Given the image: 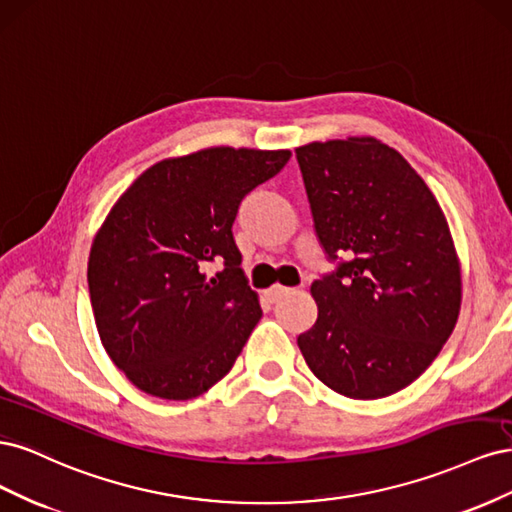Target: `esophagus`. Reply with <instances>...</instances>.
<instances>
[{"instance_id":"34e87169","label":"esophagus","mask_w":512,"mask_h":512,"mask_svg":"<svg viewBox=\"0 0 512 512\" xmlns=\"http://www.w3.org/2000/svg\"><path fill=\"white\" fill-rule=\"evenodd\" d=\"M290 292H292V288L275 284V286H271V288L267 290V299H269L271 303H275V301H280L282 297H286V294H290Z\"/></svg>"}]
</instances>
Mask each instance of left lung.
Wrapping results in <instances>:
<instances>
[{"label": "left lung", "mask_w": 512, "mask_h": 512, "mask_svg": "<svg viewBox=\"0 0 512 512\" xmlns=\"http://www.w3.org/2000/svg\"><path fill=\"white\" fill-rule=\"evenodd\" d=\"M316 235L335 273L312 284L314 327L297 344L350 399L406 389L440 354L461 309V265L436 196L374 136L297 147Z\"/></svg>", "instance_id": "obj_1"}]
</instances>
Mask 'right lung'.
<instances>
[{"instance_id":"right-lung-1","label":"right lung","mask_w":512,"mask_h":512,"mask_svg":"<svg viewBox=\"0 0 512 512\" xmlns=\"http://www.w3.org/2000/svg\"><path fill=\"white\" fill-rule=\"evenodd\" d=\"M290 156L222 145L166 158L108 211L89 252V297L106 354L136 389L185 401L235 365L262 309L232 224ZM211 261L223 271L209 276Z\"/></svg>"}]
</instances>
